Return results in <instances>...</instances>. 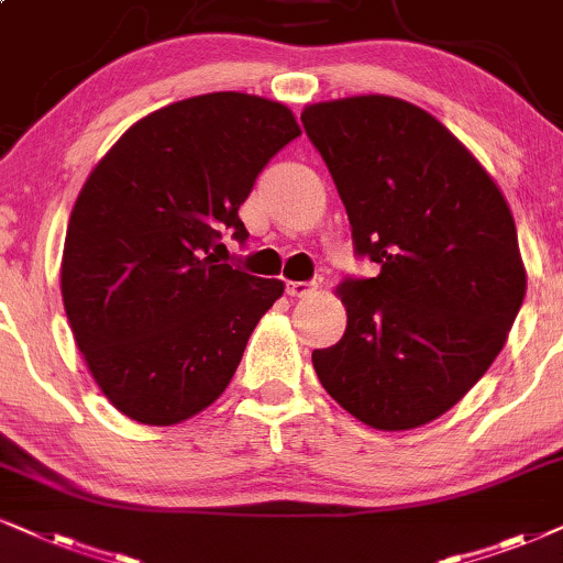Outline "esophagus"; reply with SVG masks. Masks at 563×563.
<instances>
[{
	"mask_svg": "<svg viewBox=\"0 0 563 563\" xmlns=\"http://www.w3.org/2000/svg\"><path fill=\"white\" fill-rule=\"evenodd\" d=\"M286 290H288V296H294V298H306V296L314 294L317 286H314V283H298V280H294V283H288Z\"/></svg>",
	"mask_w": 563,
	"mask_h": 563,
	"instance_id": "1",
	"label": "esophagus"
}]
</instances>
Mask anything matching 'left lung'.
Here are the masks:
<instances>
[{"instance_id": "1", "label": "left lung", "mask_w": 563, "mask_h": 563, "mask_svg": "<svg viewBox=\"0 0 563 563\" xmlns=\"http://www.w3.org/2000/svg\"><path fill=\"white\" fill-rule=\"evenodd\" d=\"M301 122L355 254L382 267L340 283L345 334L311 364L361 423L418 429L471 393L507 343L528 288L515 218L475 155L402 98L311 103Z\"/></svg>"}]
</instances>
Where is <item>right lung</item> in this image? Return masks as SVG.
Segmentation results:
<instances>
[{"mask_svg":"<svg viewBox=\"0 0 563 563\" xmlns=\"http://www.w3.org/2000/svg\"><path fill=\"white\" fill-rule=\"evenodd\" d=\"M288 106L208 92L132 124L77 195L62 298L101 393L137 423L174 426L223 395L283 280L220 265V233L296 140Z\"/></svg>","mask_w":563,"mask_h":563,"instance_id":"right-lung-1","label":"right lung"}]
</instances>
